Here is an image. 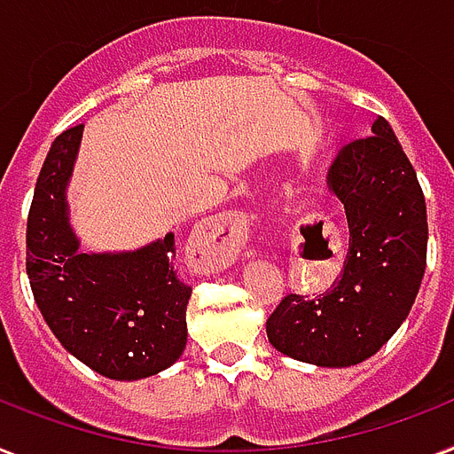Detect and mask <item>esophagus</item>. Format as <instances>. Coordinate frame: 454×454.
<instances>
[{
	"label": "esophagus",
	"mask_w": 454,
	"mask_h": 454,
	"mask_svg": "<svg viewBox=\"0 0 454 454\" xmlns=\"http://www.w3.org/2000/svg\"><path fill=\"white\" fill-rule=\"evenodd\" d=\"M248 241V215L244 210H227L206 220L201 234L189 246V265L196 272H217L237 260Z\"/></svg>",
	"instance_id": "obj_1"
}]
</instances>
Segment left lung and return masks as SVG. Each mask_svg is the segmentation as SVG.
Returning <instances> with one entry per match:
<instances>
[{"label":"left lung","mask_w":454,"mask_h":454,"mask_svg":"<svg viewBox=\"0 0 454 454\" xmlns=\"http://www.w3.org/2000/svg\"><path fill=\"white\" fill-rule=\"evenodd\" d=\"M348 217L340 275L315 298L289 294L267 317V339L294 360L350 367L367 360L412 310L427 270V201L398 137L379 115L326 172Z\"/></svg>","instance_id":"obj_1"}]
</instances>
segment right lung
<instances>
[{
	"mask_svg": "<svg viewBox=\"0 0 454 454\" xmlns=\"http://www.w3.org/2000/svg\"><path fill=\"white\" fill-rule=\"evenodd\" d=\"M82 128L56 137L35 184L27 279L42 317L68 353L104 377L137 381L168 370L184 353L192 286L172 265V231L137 251L80 253L66 187Z\"/></svg>",
	"mask_w": 454,
	"mask_h": 454,
	"instance_id": "add662e5",
	"label": "right lung"
}]
</instances>
